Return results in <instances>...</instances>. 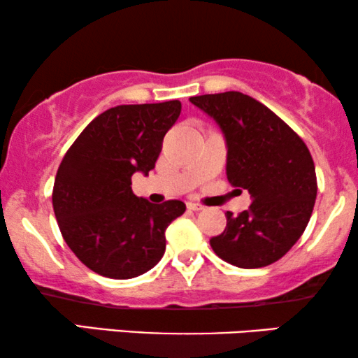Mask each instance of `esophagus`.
<instances>
[{"label": "esophagus", "mask_w": 358, "mask_h": 358, "mask_svg": "<svg viewBox=\"0 0 358 358\" xmlns=\"http://www.w3.org/2000/svg\"><path fill=\"white\" fill-rule=\"evenodd\" d=\"M187 208L192 210V212H200V210H203V207L200 203H194V202H187Z\"/></svg>", "instance_id": "esophagus-1"}]
</instances>
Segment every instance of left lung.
Segmentation results:
<instances>
[{
  "label": "left lung",
  "mask_w": 358,
  "mask_h": 358,
  "mask_svg": "<svg viewBox=\"0 0 358 358\" xmlns=\"http://www.w3.org/2000/svg\"><path fill=\"white\" fill-rule=\"evenodd\" d=\"M215 120L227 143V176L252 203L210 239L223 261L241 268L266 267L290 251L305 231L316 200L310 150L285 122L243 92L189 99Z\"/></svg>",
  "instance_id": "left-lung-1"
}]
</instances>
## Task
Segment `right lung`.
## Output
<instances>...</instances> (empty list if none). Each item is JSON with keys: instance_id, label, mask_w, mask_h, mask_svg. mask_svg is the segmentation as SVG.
<instances>
[{"instance_id": "right-lung-1", "label": "right lung", "mask_w": 358, "mask_h": 358, "mask_svg": "<svg viewBox=\"0 0 358 358\" xmlns=\"http://www.w3.org/2000/svg\"><path fill=\"white\" fill-rule=\"evenodd\" d=\"M179 114V101L112 107L66 151L53 185V212L63 239L92 272L124 280L163 257L166 228L185 203L155 205L130 185L135 173L148 176L155 168Z\"/></svg>"}]
</instances>
